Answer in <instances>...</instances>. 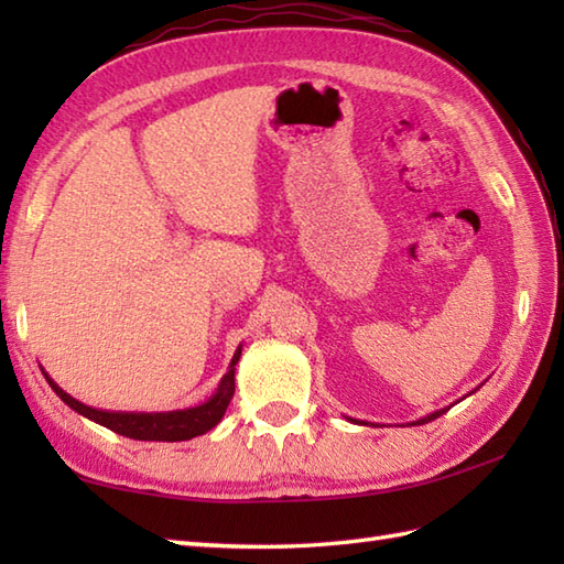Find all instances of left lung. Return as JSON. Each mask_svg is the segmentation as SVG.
<instances>
[{"mask_svg": "<svg viewBox=\"0 0 564 564\" xmlns=\"http://www.w3.org/2000/svg\"><path fill=\"white\" fill-rule=\"evenodd\" d=\"M443 412H446V410H441V412H434V414H429V416H424V419H419V422H416V424H426V422H434V419H436V416H441Z\"/></svg>", "mask_w": 564, "mask_h": 564, "instance_id": "left-lung-1", "label": "left lung"}]
</instances>
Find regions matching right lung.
I'll use <instances>...</instances> for the list:
<instances>
[{
	"instance_id": "add662e5",
	"label": "right lung",
	"mask_w": 564,
	"mask_h": 564,
	"mask_svg": "<svg viewBox=\"0 0 564 564\" xmlns=\"http://www.w3.org/2000/svg\"><path fill=\"white\" fill-rule=\"evenodd\" d=\"M239 354L242 349H237L230 370H227L218 392L213 398L200 404V406H191V410H182V412H164V414H133V412H104V410H91V406L77 402L75 398L57 388L55 382L51 380V376L43 373L47 386L55 390V394L63 400L72 410L84 414L91 422H97L106 429L116 431V434L135 438V441H188L194 436L206 434L215 424L220 422L227 404H230L232 394H235V364L239 361Z\"/></svg>"
}]
</instances>
